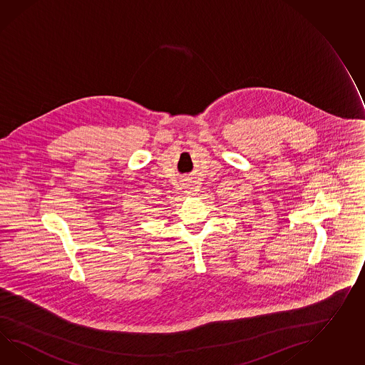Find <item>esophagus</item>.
Masks as SVG:
<instances>
[{
	"mask_svg": "<svg viewBox=\"0 0 365 365\" xmlns=\"http://www.w3.org/2000/svg\"><path fill=\"white\" fill-rule=\"evenodd\" d=\"M187 194H191V188H188V190H187Z\"/></svg>",
	"mask_w": 365,
	"mask_h": 365,
	"instance_id": "obj_1",
	"label": "esophagus"
}]
</instances>
